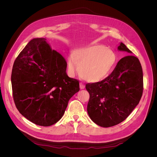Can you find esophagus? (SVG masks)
<instances>
[{"label":"esophagus","mask_w":157,"mask_h":157,"mask_svg":"<svg viewBox=\"0 0 157 157\" xmlns=\"http://www.w3.org/2000/svg\"><path fill=\"white\" fill-rule=\"evenodd\" d=\"M84 88H85V85L82 82H80V88L81 89V90H82Z\"/></svg>","instance_id":"obj_1"}]
</instances>
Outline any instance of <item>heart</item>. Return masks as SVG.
Instances as JSON below:
<instances>
[{
	"label": "heart",
	"instance_id": "obj_1",
	"mask_svg": "<svg viewBox=\"0 0 157 157\" xmlns=\"http://www.w3.org/2000/svg\"><path fill=\"white\" fill-rule=\"evenodd\" d=\"M117 63V56L115 52L105 46L98 44L80 48L67 58L69 73L73 75L80 71V75L92 82L105 78Z\"/></svg>",
	"mask_w": 157,
	"mask_h": 157
}]
</instances>
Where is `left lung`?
I'll use <instances>...</instances> for the list:
<instances>
[{"label":"left lung","instance_id":"obj_1","mask_svg":"<svg viewBox=\"0 0 157 157\" xmlns=\"http://www.w3.org/2000/svg\"><path fill=\"white\" fill-rule=\"evenodd\" d=\"M118 50L132 53L122 42ZM143 88V71L138 58L131 55L124 57L106 78L86 84L90 94L87 105L90 118L104 128L119 124L138 105Z\"/></svg>","mask_w":157,"mask_h":157}]
</instances>
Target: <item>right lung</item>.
Returning <instances> with one entry per match:
<instances>
[{"mask_svg":"<svg viewBox=\"0 0 157 157\" xmlns=\"http://www.w3.org/2000/svg\"><path fill=\"white\" fill-rule=\"evenodd\" d=\"M67 65L44 38L33 39L18 55L11 76L13 97L27 119L49 126L63 117L69 99L80 90L78 80L67 76Z\"/></svg>","mask_w":157,"mask_h":157,"instance_id":"right-lung-1","label":"right lung"}]
</instances>
